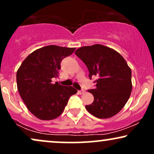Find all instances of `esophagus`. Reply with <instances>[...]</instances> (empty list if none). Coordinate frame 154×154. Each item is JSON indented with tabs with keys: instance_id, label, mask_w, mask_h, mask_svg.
<instances>
[{
	"instance_id": "34e87169",
	"label": "esophagus",
	"mask_w": 154,
	"mask_h": 154,
	"mask_svg": "<svg viewBox=\"0 0 154 154\" xmlns=\"http://www.w3.org/2000/svg\"><path fill=\"white\" fill-rule=\"evenodd\" d=\"M85 91L83 90V89H82V90H79V91H78V93H79V94H82L83 93L85 92Z\"/></svg>"
}]
</instances>
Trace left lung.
Masks as SVG:
<instances>
[{
  "label": "left lung",
  "instance_id": "8db88e82",
  "mask_svg": "<svg viewBox=\"0 0 154 154\" xmlns=\"http://www.w3.org/2000/svg\"><path fill=\"white\" fill-rule=\"evenodd\" d=\"M89 72L97 77L95 89L88 90L94 96L92 104L86 105L88 112L99 119L118 114L129 100L132 90L131 70L126 60L112 48L95 44L75 51Z\"/></svg>",
  "mask_w": 154,
  "mask_h": 154
}]
</instances>
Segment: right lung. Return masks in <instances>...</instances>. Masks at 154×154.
Segmentation results:
<instances>
[{
  "label": "right lung",
  "instance_id": "right-lung-1",
  "mask_svg": "<svg viewBox=\"0 0 154 154\" xmlns=\"http://www.w3.org/2000/svg\"><path fill=\"white\" fill-rule=\"evenodd\" d=\"M75 48L48 45L35 50L24 60L17 71V87L28 109L41 120H52L63 112L73 87L53 83L58 77L62 60L73 53Z\"/></svg>",
  "mask_w": 154,
  "mask_h": 154
}]
</instances>
